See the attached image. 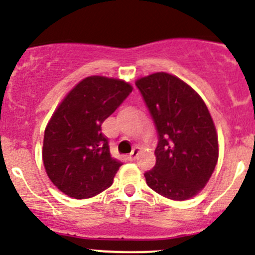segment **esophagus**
Returning a JSON list of instances; mask_svg holds the SVG:
<instances>
[{
	"mask_svg": "<svg viewBox=\"0 0 255 255\" xmlns=\"http://www.w3.org/2000/svg\"><path fill=\"white\" fill-rule=\"evenodd\" d=\"M139 153H140V148H138V147H135L134 148V149H133L132 150V152H130V154L129 155H128V159H129V160H134L135 159V158H137V155L138 154H139Z\"/></svg>",
	"mask_w": 255,
	"mask_h": 255,
	"instance_id": "obj_1",
	"label": "esophagus"
}]
</instances>
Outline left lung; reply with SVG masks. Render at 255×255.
I'll return each mask as SVG.
<instances>
[{
	"label": "left lung",
	"mask_w": 255,
	"mask_h": 255,
	"mask_svg": "<svg viewBox=\"0 0 255 255\" xmlns=\"http://www.w3.org/2000/svg\"><path fill=\"white\" fill-rule=\"evenodd\" d=\"M158 132L155 165L144 173L148 187L172 201H185L206 187L218 162V134L201 96L165 72L138 78Z\"/></svg>",
	"instance_id": "left-lung-1"
}]
</instances>
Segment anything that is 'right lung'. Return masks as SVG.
Here are the masks:
<instances>
[{
	"label": "right lung",
	"instance_id": "1",
	"mask_svg": "<svg viewBox=\"0 0 255 255\" xmlns=\"http://www.w3.org/2000/svg\"><path fill=\"white\" fill-rule=\"evenodd\" d=\"M128 82L90 76L66 95L44 129L42 159L51 182L71 198L110 188L122 162L110 152L102 123L132 92Z\"/></svg>",
	"mask_w": 255,
	"mask_h": 255
}]
</instances>
